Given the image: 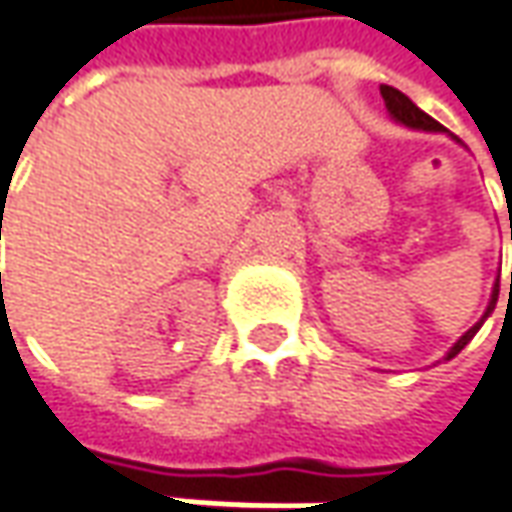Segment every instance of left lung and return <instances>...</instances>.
<instances>
[{
	"instance_id": "obj_1",
	"label": "left lung",
	"mask_w": 512,
	"mask_h": 512,
	"mask_svg": "<svg viewBox=\"0 0 512 512\" xmlns=\"http://www.w3.org/2000/svg\"><path fill=\"white\" fill-rule=\"evenodd\" d=\"M379 93H382V98H385V107H388V113L394 115L399 124H405V127H414V130H425V133H442V130H445V127H442L436 118H431V115L425 113V110H419V107H416L414 101L405 96V93H399L397 87H388V84H382V87H379ZM510 286H512V274H510ZM496 297H499V283H496V289H493V300H490V306H487L485 317L490 314V311H493V306H496ZM485 317H482L476 326L470 328V331H465V334L459 337V343L450 348L445 360L456 357V354H459V351H462V348H465V345L473 340V334L482 328Z\"/></svg>"
}]
</instances>
